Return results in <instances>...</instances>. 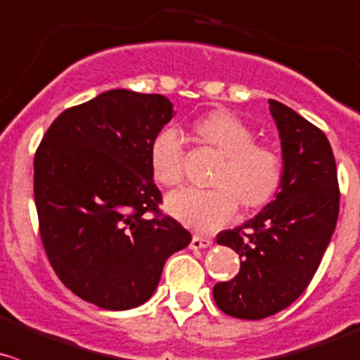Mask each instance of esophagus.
Returning a JSON list of instances; mask_svg holds the SVG:
<instances>
[{
	"instance_id": "1",
	"label": "esophagus",
	"mask_w": 360,
	"mask_h": 360,
	"mask_svg": "<svg viewBox=\"0 0 360 360\" xmlns=\"http://www.w3.org/2000/svg\"><path fill=\"white\" fill-rule=\"evenodd\" d=\"M211 244H212V240L207 239V237L193 236V237H191L190 248H191V250H204V248H209Z\"/></svg>"
}]
</instances>
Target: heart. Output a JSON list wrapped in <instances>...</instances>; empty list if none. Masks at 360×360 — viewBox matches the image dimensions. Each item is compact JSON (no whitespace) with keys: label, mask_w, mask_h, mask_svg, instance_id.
Here are the masks:
<instances>
[{"label":"heart","mask_w":360,"mask_h":360,"mask_svg":"<svg viewBox=\"0 0 360 360\" xmlns=\"http://www.w3.org/2000/svg\"><path fill=\"white\" fill-rule=\"evenodd\" d=\"M197 131L225 158L212 184L216 190H181L165 198L169 214L188 229L211 233L244 209H258L273 200L283 177V162L273 148L257 144L255 131L229 110L202 117ZM153 176L167 188L184 177V137L177 128H165L151 144Z\"/></svg>","instance_id":"1"}]
</instances>
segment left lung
Instances as JSON below:
<instances>
[{"label":"left lung","mask_w":360,"mask_h":360,"mask_svg":"<svg viewBox=\"0 0 360 360\" xmlns=\"http://www.w3.org/2000/svg\"><path fill=\"white\" fill-rule=\"evenodd\" d=\"M269 109L281 141L283 177L257 216L216 240L239 255L233 280L216 283L223 313L262 320L288 308L309 285L330 243L340 214L336 160L322 130L276 100Z\"/></svg>","instance_id":"1"}]
</instances>
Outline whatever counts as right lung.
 I'll list each match as a JSON object with an SVG mask.
<instances>
[{"label":"right lung","instance_id":"obj_1","mask_svg":"<svg viewBox=\"0 0 360 360\" xmlns=\"http://www.w3.org/2000/svg\"><path fill=\"white\" fill-rule=\"evenodd\" d=\"M174 114L163 95L110 89L59 114L37 149L45 253L65 287L98 308L123 311L149 301L167 258L191 240L158 212L149 158Z\"/></svg>","mask_w":360,"mask_h":360}]
</instances>
